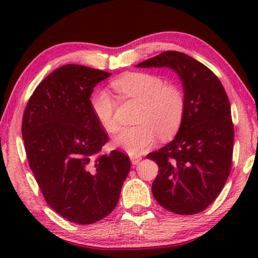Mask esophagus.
<instances>
[{"label":"esophagus","instance_id":"34e87169","mask_svg":"<svg viewBox=\"0 0 258 258\" xmlns=\"http://www.w3.org/2000/svg\"><path fill=\"white\" fill-rule=\"evenodd\" d=\"M141 160H142V157L141 156H132L130 157V161H132L133 165H137L141 162Z\"/></svg>","mask_w":258,"mask_h":258}]
</instances>
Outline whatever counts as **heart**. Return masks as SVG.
Instances as JSON below:
<instances>
[{
    "instance_id": "obj_1",
    "label": "heart",
    "mask_w": 258,
    "mask_h": 258,
    "mask_svg": "<svg viewBox=\"0 0 258 258\" xmlns=\"http://www.w3.org/2000/svg\"><path fill=\"white\" fill-rule=\"evenodd\" d=\"M112 88L122 100L141 103L136 122L139 125L123 128L114 144L129 155H140L153 147L157 134L167 139L177 132L185 110V100L177 88L167 86L160 76L148 73H128L116 79ZM116 100L108 91L93 95L90 107L102 128L109 134L118 130Z\"/></svg>"
}]
</instances>
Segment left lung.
Here are the masks:
<instances>
[{
	"label": "left lung",
	"instance_id": "left-lung-1",
	"mask_svg": "<svg viewBox=\"0 0 258 258\" xmlns=\"http://www.w3.org/2000/svg\"><path fill=\"white\" fill-rule=\"evenodd\" d=\"M136 67L174 70L184 91L177 135L147 155L160 168L153 195L171 213H201L218 196L231 170L234 125L227 93L208 67L183 52L164 51Z\"/></svg>",
	"mask_w": 258,
	"mask_h": 258
}]
</instances>
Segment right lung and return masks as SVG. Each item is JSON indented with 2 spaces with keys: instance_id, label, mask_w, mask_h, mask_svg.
Returning a JSON list of instances; mask_svg holds the SVG:
<instances>
[{
  "instance_id": "right-lung-1",
  "label": "right lung",
  "mask_w": 258,
  "mask_h": 258,
  "mask_svg": "<svg viewBox=\"0 0 258 258\" xmlns=\"http://www.w3.org/2000/svg\"><path fill=\"white\" fill-rule=\"evenodd\" d=\"M110 75L63 66L38 84L24 110V148L45 202L77 224L95 223L115 209L130 170L121 151L97 156L108 135L93 114L90 96Z\"/></svg>"
}]
</instances>
